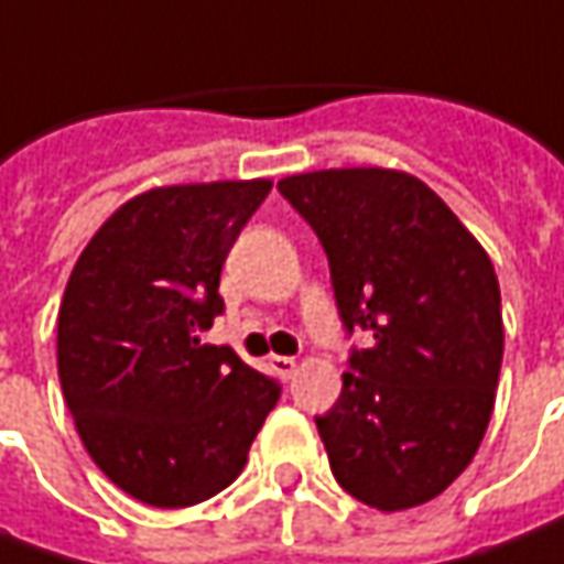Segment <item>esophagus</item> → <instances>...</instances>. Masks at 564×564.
Returning <instances> with one entry per match:
<instances>
[{
    "label": "esophagus",
    "instance_id": "esophagus-1",
    "mask_svg": "<svg viewBox=\"0 0 564 564\" xmlns=\"http://www.w3.org/2000/svg\"><path fill=\"white\" fill-rule=\"evenodd\" d=\"M268 366H271V369H274V376H281L283 381L293 379V376H296V369H300L293 356H271V359H268Z\"/></svg>",
    "mask_w": 564,
    "mask_h": 564
}]
</instances>
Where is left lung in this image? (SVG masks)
<instances>
[{"mask_svg":"<svg viewBox=\"0 0 564 564\" xmlns=\"http://www.w3.org/2000/svg\"><path fill=\"white\" fill-rule=\"evenodd\" d=\"M281 195L318 234L344 325L369 334L325 416L334 479L362 505L432 502L486 435L505 325L496 268L423 180L347 166L296 173Z\"/></svg>","mask_w":564,"mask_h":564,"instance_id":"obj_1","label":"left lung"}]
</instances>
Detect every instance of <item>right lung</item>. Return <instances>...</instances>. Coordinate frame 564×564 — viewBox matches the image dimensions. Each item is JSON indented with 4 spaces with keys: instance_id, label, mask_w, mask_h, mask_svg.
Wrapping results in <instances>:
<instances>
[{
    "instance_id": "obj_1",
    "label": "right lung",
    "mask_w": 564,
    "mask_h": 564,
    "mask_svg": "<svg viewBox=\"0 0 564 564\" xmlns=\"http://www.w3.org/2000/svg\"><path fill=\"white\" fill-rule=\"evenodd\" d=\"M271 180L148 188L112 210L65 283L56 362L87 454L132 499L188 508L227 489L281 388L230 347L220 268Z\"/></svg>"
}]
</instances>
